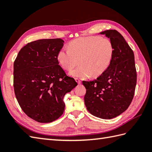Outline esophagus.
<instances>
[{
    "label": "esophagus",
    "instance_id": "obj_1",
    "mask_svg": "<svg viewBox=\"0 0 152 152\" xmlns=\"http://www.w3.org/2000/svg\"><path fill=\"white\" fill-rule=\"evenodd\" d=\"M75 80H76V82L78 83V84H80V83H81V80H80V79H79V78H75Z\"/></svg>",
    "mask_w": 152,
    "mask_h": 152
}]
</instances>
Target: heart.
I'll return each mask as SVG.
<instances>
[{"mask_svg":"<svg viewBox=\"0 0 152 152\" xmlns=\"http://www.w3.org/2000/svg\"><path fill=\"white\" fill-rule=\"evenodd\" d=\"M114 54L112 41L107 38L90 36L71 41L69 48L64 47L57 53V59L63 69L70 70L78 63L69 75L86 78L90 76L97 77L108 69Z\"/></svg>","mask_w":152,"mask_h":152,"instance_id":"obj_1","label":"heart"}]
</instances>
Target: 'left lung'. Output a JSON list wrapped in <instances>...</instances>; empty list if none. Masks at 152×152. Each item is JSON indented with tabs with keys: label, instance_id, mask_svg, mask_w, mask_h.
<instances>
[{
	"label": "left lung",
	"instance_id": "8db88e82",
	"mask_svg": "<svg viewBox=\"0 0 152 152\" xmlns=\"http://www.w3.org/2000/svg\"><path fill=\"white\" fill-rule=\"evenodd\" d=\"M110 38L114 54L108 69L97 78L83 81L86 89L87 110L102 119H112L125 112L131 104L137 84V71L133 50L116 30L100 33Z\"/></svg>",
	"mask_w": 152,
	"mask_h": 152
}]
</instances>
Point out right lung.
<instances>
[{
	"label": "right lung",
	"instance_id": "right-lung-1",
	"mask_svg": "<svg viewBox=\"0 0 152 152\" xmlns=\"http://www.w3.org/2000/svg\"><path fill=\"white\" fill-rule=\"evenodd\" d=\"M61 38L31 42L19 51L14 63L15 97L25 114L40 123L52 122L63 114V98L78 85L59 65Z\"/></svg>",
	"mask_w": 152,
	"mask_h": 152
}]
</instances>
